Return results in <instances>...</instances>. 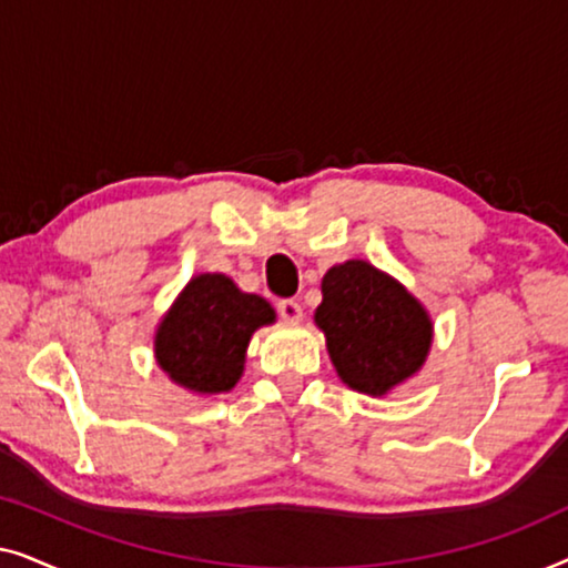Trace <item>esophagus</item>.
<instances>
[{
	"instance_id": "obj_1",
	"label": "esophagus",
	"mask_w": 568,
	"mask_h": 568,
	"mask_svg": "<svg viewBox=\"0 0 568 568\" xmlns=\"http://www.w3.org/2000/svg\"><path fill=\"white\" fill-rule=\"evenodd\" d=\"M278 315H282L284 321H290V323L302 321L300 302L297 300H282V302H278Z\"/></svg>"
}]
</instances>
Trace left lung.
I'll use <instances>...</instances> for the list:
<instances>
[{"label": "left lung", "mask_w": 568, "mask_h": 568, "mask_svg": "<svg viewBox=\"0 0 568 568\" xmlns=\"http://www.w3.org/2000/svg\"><path fill=\"white\" fill-rule=\"evenodd\" d=\"M321 290L315 325L348 387L385 395L422 369L434 328L406 286L367 261H346L328 268Z\"/></svg>", "instance_id": "obj_1"}]
</instances>
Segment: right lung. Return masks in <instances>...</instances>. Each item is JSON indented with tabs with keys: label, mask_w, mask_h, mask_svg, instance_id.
<instances>
[{
	"label": "right lung",
	"mask_w": 568,
	"mask_h": 568,
	"mask_svg": "<svg viewBox=\"0 0 568 568\" xmlns=\"http://www.w3.org/2000/svg\"><path fill=\"white\" fill-rule=\"evenodd\" d=\"M274 321V307L258 294L240 292L224 274H199L158 325L154 356L185 390L227 393L243 377L251 336Z\"/></svg>",
	"instance_id": "add662e5"
}]
</instances>
